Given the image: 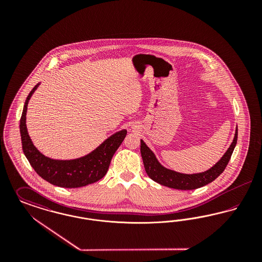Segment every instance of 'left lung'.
<instances>
[{"label": "left lung", "instance_id": "8db88e82", "mask_svg": "<svg viewBox=\"0 0 262 262\" xmlns=\"http://www.w3.org/2000/svg\"><path fill=\"white\" fill-rule=\"evenodd\" d=\"M237 140V126L234 140L226 151L223 157L209 170L199 174H182L163 167L156 159L154 153L149 149V147L144 143L142 139L140 140V153L143 160L144 169L151 180L165 187L188 190L208 185L224 172L225 168L230 161L232 153L235 149Z\"/></svg>", "mask_w": 262, "mask_h": 262}]
</instances>
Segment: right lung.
Here are the masks:
<instances>
[{
	"instance_id": "add662e5",
	"label": "right lung",
	"mask_w": 262,
	"mask_h": 262,
	"mask_svg": "<svg viewBox=\"0 0 262 262\" xmlns=\"http://www.w3.org/2000/svg\"><path fill=\"white\" fill-rule=\"evenodd\" d=\"M38 85L39 83L30 91L25 100L19 124L23 150L28 162L42 179L54 186L75 188L99 181L107 173L113 155L125 139L126 130L123 129L114 134L94 151L78 159L54 160L44 156L33 145L25 124L27 104Z\"/></svg>"
}]
</instances>
